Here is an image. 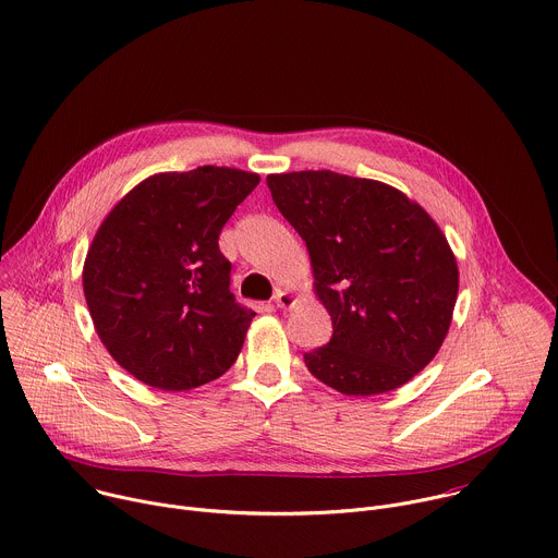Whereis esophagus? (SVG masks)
<instances>
[{"mask_svg": "<svg viewBox=\"0 0 558 558\" xmlns=\"http://www.w3.org/2000/svg\"><path fill=\"white\" fill-rule=\"evenodd\" d=\"M274 304L278 306V308H291L293 304H295V298L291 295V293H287V291H276V295H274Z\"/></svg>", "mask_w": 558, "mask_h": 558, "instance_id": "1", "label": "esophagus"}]
</instances>
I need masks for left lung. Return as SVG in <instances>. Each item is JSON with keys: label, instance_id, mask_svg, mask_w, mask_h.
<instances>
[{"label": "left lung", "instance_id": "8db88e82", "mask_svg": "<svg viewBox=\"0 0 558 558\" xmlns=\"http://www.w3.org/2000/svg\"><path fill=\"white\" fill-rule=\"evenodd\" d=\"M276 208L306 243L315 293L332 319L308 373L348 397L401 388L440 350L456 298V256L401 191L332 170L269 174Z\"/></svg>", "mask_w": 558, "mask_h": 558}]
</instances>
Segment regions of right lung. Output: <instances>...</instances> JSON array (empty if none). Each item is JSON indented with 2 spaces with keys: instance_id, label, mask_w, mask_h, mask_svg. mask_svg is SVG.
Returning a JSON list of instances; mask_svg holds the SVG:
<instances>
[{
  "instance_id": "right-lung-1",
  "label": "right lung",
  "mask_w": 558,
  "mask_h": 558,
  "mask_svg": "<svg viewBox=\"0 0 558 558\" xmlns=\"http://www.w3.org/2000/svg\"><path fill=\"white\" fill-rule=\"evenodd\" d=\"M260 177L226 166L159 172L118 202L83 267L96 332L137 381L168 392L219 379L252 317L230 291L219 234Z\"/></svg>"
}]
</instances>
